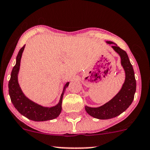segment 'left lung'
Here are the masks:
<instances>
[{
    "instance_id": "1",
    "label": "left lung",
    "mask_w": 150,
    "mask_h": 150,
    "mask_svg": "<svg viewBox=\"0 0 150 150\" xmlns=\"http://www.w3.org/2000/svg\"><path fill=\"white\" fill-rule=\"evenodd\" d=\"M113 44L112 48L120 57V64L125 73V79L119 92L111 100L99 107L85 106V110L91 116L100 120H107L120 115L133 102L136 89V81L133 66L125 50L112 41H106Z\"/></svg>"
}]
</instances>
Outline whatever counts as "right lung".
<instances>
[{
  "mask_svg": "<svg viewBox=\"0 0 150 150\" xmlns=\"http://www.w3.org/2000/svg\"><path fill=\"white\" fill-rule=\"evenodd\" d=\"M25 46L20 49L16 59V64L13 67L11 73V77L9 81V95L13 105L21 114L30 120L41 122L50 120L56 118L59 115L62 111V99L66 88L69 86V82H66L64 86L63 91L60 96L59 101L56 105L51 107H43L39 104L30 100L23 93L18 83V75L19 73L21 60L23 52Z\"/></svg>",
  "mask_w": 150,
  "mask_h": 150,
  "instance_id": "obj_1",
  "label": "right lung"
}]
</instances>
